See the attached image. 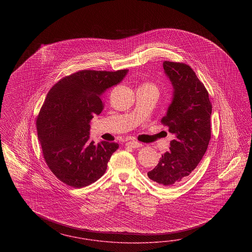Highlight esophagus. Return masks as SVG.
I'll return each instance as SVG.
<instances>
[{
  "label": "esophagus",
  "instance_id": "1",
  "mask_svg": "<svg viewBox=\"0 0 252 252\" xmlns=\"http://www.w3.org/2000/svg\"><path fill=\"white\" fill-rule=\"evenodd\" d=\"M126 146L135 149V148H140V147H142V144H141L140 142L135 141V140H130L128 142H126Z\"/></svg>",
  "mask_w": 252,
  "mask_h": 252
}]
</instances>
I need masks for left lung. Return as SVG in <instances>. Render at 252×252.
Listing matches in <instances>:
<instances>
[{"mask_svg":"<svg viewBox=\"0 0 252 252\" xmlns=\"http://www.w3.org/2000/svg\"><path fill=\"white\" fill-rule=\"evenodd\" d=\"M163 69L174 87V98L160 122L176 137L148 176L160 186L172 187L184 182L206 153L212 103L206 88L189 65L164 61Z\"/></svg>","mask_w":252,"mask_h":252,"instance_id":"left-lung-1","label":"left lung"}]
</instances>
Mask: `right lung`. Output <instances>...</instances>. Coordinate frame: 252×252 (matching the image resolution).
Wrapping results in <instances>:
<instances>
[{"mask_svg":"<svg viewBox=\"0 0 252 252\" xmlns=\"http://www.w3.org/2000/svg\"><path fill=\"white\" fill-rule=\"evenodd\" d=\"M127 69L81 70L64 76L48 92L36 126L43 157L63 183L83 188L104 175L117 143L90 141V122L103 110L102 97Z\"/></svg>","mask_w":252,"mask_h":252,"instance_id":"1","label":"right lung"}]
</instances>
